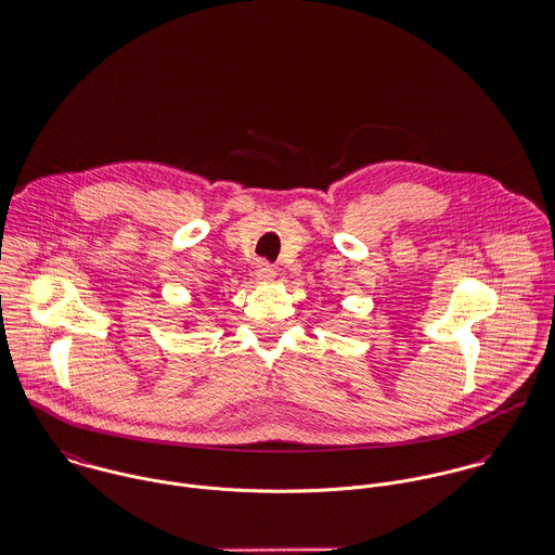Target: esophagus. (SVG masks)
I'll return each instance as SVG.
<instances>
[{
	"label": "esophagus",
	"instance_id": "34e87169",
	"mask_svg": "<svg viewBox=\"0 0 555 555\" xmlns=\"http://www.w3.org/2000/svg\"><path fill=\"white\" fill-rule=\"evenodd\" d=\"M275 278V267L271 264V262H267V260H260L258 264H256V280H260V282H271Z\"/></svg>",
	"mask_w": 555,
	"mask_h": 555
}]
</instances>
